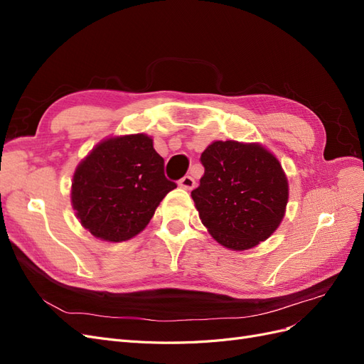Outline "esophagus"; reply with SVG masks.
Masks as SVG:
<instances>
[{
	"label": "esophagus",
	"mask_w": 364,
	"mask_h": 364,
	"mask_svg": "<svg viewBox=\"0 0 364 364\" xmlns=\"http://www.w3.org/2000/svg\"><path fill=\"white\" fill-rule=\"evenodd\" d=\"M196 185V181L191 178V176H183V178L179 181V186L185 190H193Z\"/></svg>",
	"instance_id": "esophagus-1"
}]
</instances>
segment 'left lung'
<instances>
[{"mask_svg": "<svg viewBox=\"0 0 364 364\" xmlns=\"http://www.w3.org/2000/svg\"><path fill=\"white\" fill-rule=\"evenodd\" d=\"M205 173L191 191L202 223L217 243L247 250L281 225L289 182L279 161L261 144L214 141L200 156Z\"/></svg>", "mask_w": 364, "mask_h": 364, "instance_id": "8db88e82", "label": "left lung"}]
</instances>
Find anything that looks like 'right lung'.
<instances>
[{"instance_id":"obj_1","label":"right lung","mask_w":364,"mask_h":364,"mask_svg":"<svg viewBox=\"0 0 364 364\" xmlns=\"http://www.w3.org/2000/svg\"><path fill=\"white\" fill-rule=\"evenodd\" d=\"M176 183L144 134L102 141L74 171L71 203L85 229L119 243L138 235Z\"/></svg>"}]
</instances>
